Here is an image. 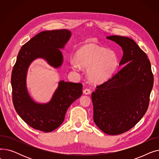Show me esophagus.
Instances as JSON below:
<instances>
[{
	"label": "esophagus",
	"instance_id": "esophagus-1",
	"mask_svg": "<svg viewBox=\"0 0 159 159\" xmlns=\"http://www.w3.org/2000/svg\"><path fill=\"white\" fill-rule=\"evenodd\" d=\"M83 93H84V94H86V95H89L91 93V90L89 89L86 88V89L83 90Z\"/></svg>",
	"mask_w": 159,
	"mask_h": 159
}]
</instances>
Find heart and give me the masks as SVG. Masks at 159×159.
I'll use <instances>...</instances> for the list:
<instances>
[{"mask_svg": "<svg viewBox=\"0 0 159 159\" xmlns=\"http://www.w3.org/2000/svg\"><path fill=\"white\" fill-rule=\"evenodd\" d=\"M73 70H87L88 80L101 84L109 80L114 74L119 64L116 53L93 44H87L80 47L75 53V58L70 59Z\"/></svg>", "mask_w": 159, "mask_h": 159, "instance_id": "heart-1", "label": "heart"}]
</instances>
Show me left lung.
Instances as JSON below:
<instances>
[{
	"label": "left lung",
	"instance_id": "obj_1",
	"mask_svg": "<svg viewBox=\"0 0 159 159\" xmlns=\"http://www.w3.org/2000/svg\"><path fill=\"white\" fill-rule=\"evenodd\" d=\"M106 39L122 48L119 65H125L111 79L97 86L91 99L95 124L106 134L116 135L131 129L145 115L153 75L146 54L133 39L118 35Z\"/></svg>",
	"mask_w": 159,
	"mask_h": 159
}]
</instances>
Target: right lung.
Instances as JSON below:
<instances>
[{"label":"right lung","instance_id":"obj_1","mask_svg":"<svg viewBox=\"0 0 159 159\" xmlns=\"http://www.w3.org/2000/svg\"><path fill=\"white\" fill-rule=\"evenodd\" d=\"M71 36L68 30L42 31L24 44L19 52L11 73L12 99L20 118L31 128L51 132L63 122L67 110L82 94L81 83L61 80L50 101L35 102L30 95L27 86L28 70L37 58L44 59L54 68L63 63V49Z\"/></svg>","mask_w":159,"mask_h":159}]
</instances>
